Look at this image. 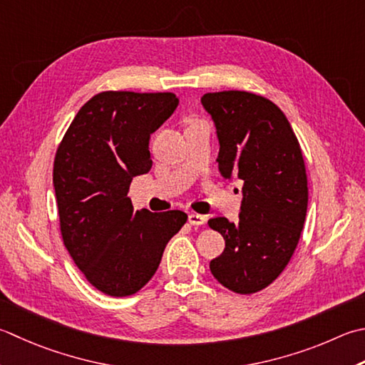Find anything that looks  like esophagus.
Here are the masks:
<instances>
[{
	"mask_svg": "<svg viewBox=\"0 0 365 365\" xmlns=\"http://www.w3.org/2000/svg\"><path fill=\"white\" fill-rule=\"evenodd\" d=\"M205 217L204 215H201V213H190L188 215V221H190V225H192V226H201V225H204L205 223Z\"/></svg>",
	"mask_w": 365,
	"mask_h": 365,
	"instance_id": "1",
	"label": "esophagus"
}]
</instances>
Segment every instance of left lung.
<instances>
[{"label": "left lung", "mask_w": 365, "mask_h": 365, "mask_svg": "<svg viewBox=\"0 0 365 365\" xmlns=\"http://www.w3.org/2000/svg\"><path fill=\"white\" fill-rule=\"evenodd\" d=\"M201 103L217 126L221 175L244 182L237 223L209 220L226 242L210 272L225 288L253 294L277 280L301 239L309 202L302 150L267 98L227 90L205 93Z\"/></svg>", "instance_id": "obj_1"}]
</instances>
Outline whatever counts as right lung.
Masks as SVG:
<instances>
[{
	"mask_svg": "<svg viewBox=\"0 0 365 365\" xmlns=\"http://www.w3.org/2000/svg\"><path fill=\"white\" fill-rule=\"evenodd\" d=\"M178 106L174 93L101 91L64 133L53 161L60 232L76 266L98 291L126 297L144 288L182 210H134L133 177L152 169L148 140Z\"/></svg>",
	"mask_w": 365,
	"mask_h": 365,
	"instance_id": "obj_1",
	"label": "right lung"
}]
</instances>
